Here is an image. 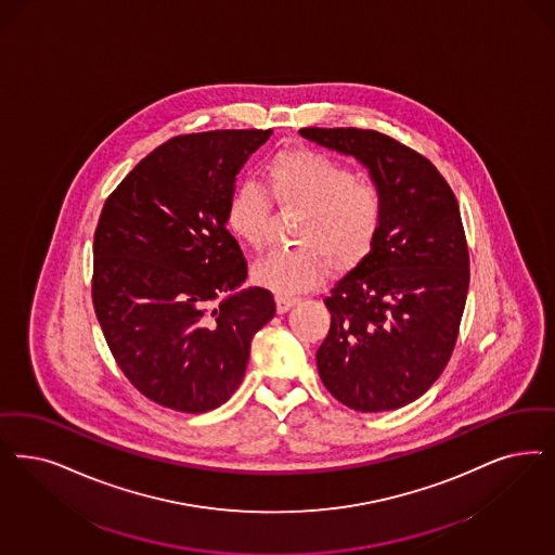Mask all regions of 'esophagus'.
<instances>
[{
	"instance_id": "1",
	"label": "esophagus",
	"mask_w": 555,
	"mask_h": 555,
	"mask_svg": "<svg viewBox=\"0 0 555 555\" xmlns=\"http://www.w3.org/2000/svg\"><path fill=\"white\" fill-rule=\"evenodd\" d=\"M276 299V309H279V313H285L288 311L291 307L295 306L299 299L297 297H293V295H276L274 297Z\"/></svg>"
}]
</instances>
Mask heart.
I'll list each match as a JSON object with an SVG mask.
<instances>
[{
    "instance_id": "1",
    "label": "heart",
    "mask_w": 555,
    "mask_h": 555,
    "mask_svg": "<svg viewBox=\"0 0 555 555\" xmlns=\"http://www.w3.org/2000/svg\"><path fill=\"white\" fill-rule=\"evenodd\" d=\"M264 186L283 209H301L293 231L297 248L279 249L251 267L256 285L276 295H297L320 285L330 268L359 267L375 244L383 219L382 191L354 178L324 153L291 147L276 153L264 168ZM256 182L231 191L225 225L251 249L267 242L270 203Z\"/></svg>"
}]
</instances>
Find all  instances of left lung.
Instances as JSON below:
<instances>
[{"label":"left lung","instance_id":"left-lung-1","mask_svg":"<svg viewBox=\"0 0 555 555\" xmlns=\"http://www.w3.org/2000/svg\"><path fill=\"white\" fill-rule=\"evenodd\" d=\"M299 134L357 159L383 196L373 248L325 297L332 322L318 348L320 377L357 412L398 410L439 379L457 340L469 287L457 198L426 157L387 134Z\"/></svg>","mask_w":555,"mask_h":555}]
</instances>
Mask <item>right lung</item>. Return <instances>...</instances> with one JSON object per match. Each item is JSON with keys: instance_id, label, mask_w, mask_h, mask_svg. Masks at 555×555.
Returning a JSON list of instances; mask_svg holds the SVG:
<instances>
[{"instance_id": "obj_1", "label": "right lung", "mask_w": 555, "mask_h": 555, "mask_svg": "<svg viewBox=\"0 0 555 555\" xmlns=\"http://www.w3.org/2000/svg\"><path fill=\"white\" fill-rule=\"evenodd\" d=\"M268 131L182 134L118 184L94 235L92 297L116 363L152 402L201 414L228 402L272 293L242 288L244 254L225 225L237 173Z\"/></svg>"}]
</instances>
